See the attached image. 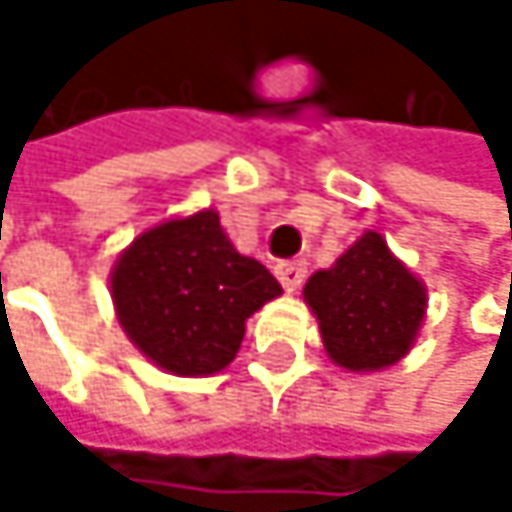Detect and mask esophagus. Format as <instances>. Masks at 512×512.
I'll use <instances>...</instances> for the list:
<instances>
[{"label":"esophagus","mask_w":512,"mask_h":512,"mask_svg":"<svg viewBox=\"0 0 512 512\" xmlns=\"http://www.w3.org/2000/svg\"><path fill=\"white\" fill-rule=\"evenodd\" d=\"M276 276H279L285 291H298L304 276H307V264L304 261H282V264H276Z\"/></svg>","instance_id":"obj_1"}]
</instances>
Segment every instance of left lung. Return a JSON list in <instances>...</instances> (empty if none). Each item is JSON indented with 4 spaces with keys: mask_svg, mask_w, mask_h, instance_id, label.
Returning a JSON list of instances; mask_svg holds the SVG:
<instances>
[{
    "mask_svg": "<svg viewBox=\"0 0 512 512\" xmlns=\"http://www.w3.org/2000/svg\"><path fill=\"white\" fill-rule=\"evenodd\" d=\"M304 304L319 322L328 359L365 375L396 365L418 344L427 285L381 233L365 230L331 267L307 279Z\"/></svg>",
    "mask_w": 512,
    "mask_h": 512,
    "instance_id": "8db88e82",
    "label": "left lung"
}]
</instances>
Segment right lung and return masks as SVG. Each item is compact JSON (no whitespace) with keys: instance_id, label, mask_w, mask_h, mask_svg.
<instances>
[{"instance_id":"right-lung-1","label":"right lung","mask_w":512,"mask_h":512,"mask_svg":"<svg viewBox=\"0 0 512 512\" xmlns=\"http://www.w3.org/2000/svg\"><path fill=\"white\" fill-rule=\"evenodd\" d=\"M282 285L239 254L221 214L202 208L134 236L110 270V298L128 341L178 378L224 371L245 338V322Z\"/></svg>"}]
</instances>
